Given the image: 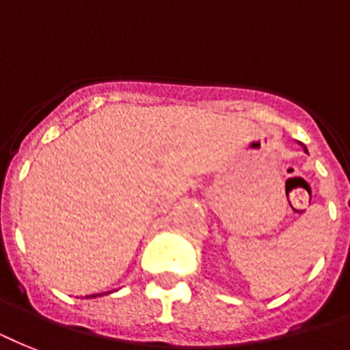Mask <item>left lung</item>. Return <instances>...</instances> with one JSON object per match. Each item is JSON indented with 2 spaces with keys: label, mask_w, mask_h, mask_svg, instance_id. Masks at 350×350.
<instances>
[{
  "label": "left lung",
  "mask_w": 350,
  "mask_h": 350,
  "mask_svg": "<svg viewBox=\"0 0 350 350\" xmlns=\"http://www.w3.org/2000/svg\"><path fill=\"white\" fill-rule=\"evenodd\" d=\"M304 149H306V147H304ZM306 152H308V149H306Z\"/></svg>",
  "instance_id": "8db88e82"
}]
</instances>
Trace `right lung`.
Returning a JSON list of instances; mask_svg holds the SVG:
<instances>
[{"label":"right lung","mask_w":350,"mask_h":350,"mask_svg":"<svg viewBox=\"0 0 350 350\" xmlns=\"http://www.w3.org/2000/svg\"><path fill=\"white\" fill-rule=\"evenodd\" d=\"M92 297H95V295H92Z\"/></svg>","instance_id":"obj_1"}]
</instances>
